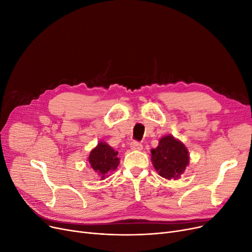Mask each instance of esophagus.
<instances>
[{
  "instance_id": "obj_1",
  "label": "esophagus",
  "mask_w": 252,
  "mask_h": 252,
  "mask_svg": "<svg viewBox=\"0 0 252 252\" xmlns=\"http://www.w3.org/2000/svg\"><path fill=\"white\" fill-rule=\"evenodd\" d=\"M130 148H132L133 150H142L143 149V145H142L140 142L133 141L132 143H130Z\"/></svg>"
}]
</instances>
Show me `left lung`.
<instances>
[{
  "label": "left lung",
  "mask_w": 252,
  "mask_h": 252,
  "mask_svg": "<svg viewBox=\"0 0 252 252\" xmlns=\"http://www.w3.org/2000/svg\"><path fill=\"white\" fill-rule=\"evenodd\" d=\"M151 161L159 176L178 179L189 166V156L181 141L168 135L159 140L157 148L151 149Z\"/></svg>",
  "instance_id": "1"
}]
</instances>
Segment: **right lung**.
Segmentation results:
<instances>
[{
  "mask_svg": "<svg viewBox=\"0 0 252 252\" xmlns=\"http://www.w3.org/2000/svg\"><path fill=\"white\" fill-rule=\"evenodd\" d=\"M117 151L111 146H109L105 142H100L91 151L89 161L93 170L105 179L106 175L116 170L119 165V158H117Z\"/></svg>",
  "mask_w": 252,
  "mask_h": 252,
  "instance_id": "1",
  "label": "right lung"
}]
</instances>
